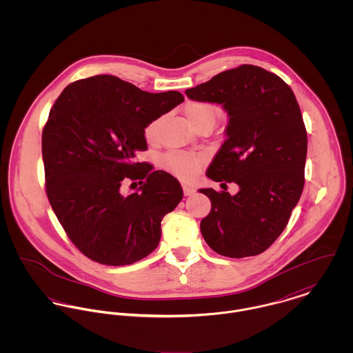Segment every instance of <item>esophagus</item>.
I'll return each mask as SVG.
<instances>
[{"mask_svg": "<svg viewBox=\"0 0 353 353\" xmlns=\"http://www.w3.org/2000/svg\"><path fill=\"white\" fill-rule=\"evenodd\" d=\"M182 189H183V193H185V196H192L193 193H194V188L193 186H190V185H182Z\"/></svg>", "mask_w": 353, "mask_h": 353, "instance_id": "obj_1", "label": "esophagus"}]
</instances>
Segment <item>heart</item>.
Here are the masks:
<instances>
[{
  "mask_svg": "<svg viewBox=\"0 0 353 353\" xmlns=\"http://www.w3.org/2000/svg\"><path fill=\"white\" fill-rule=\"evenodd\" d=\"M185 115L190 122V125L194 129H197L203 123L214 125L217 118V110L208 103L190 101L185 107ZM159 123H160V118H156L144 128V137L147 141L150 143L156 141ZM205 161H206V156L202 153L181 151L167 152L161 159V164L167 171H170L172 175L185 181L194 178L200 172Z\"/></svg>",
  "mask_w": 353,
  "mask_h": 353,
  "instance_id": "heart-1",
  "label": "heart"
}]
</instances>
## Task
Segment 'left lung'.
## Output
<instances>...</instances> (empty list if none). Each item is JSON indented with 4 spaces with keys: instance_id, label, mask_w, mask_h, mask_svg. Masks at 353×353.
<instances>
[{
    "instance_id": "obj_1",
    "label": "left lung",
    "mask_w": 353,
    "mask_h": 353,
    "mask_svg": "<svg viewBox=\"0 0 353 353\" xmlns=\"http://www.w3.org/2000/svg\"><path fill=\"white\" fill-rule=\"evenodd\" d=\"M186 95L228 112L227 140L206 175L239 186L235 196L200 190L212 202L202 236L220 255H258L284 231L302 196L307 132L299 103L283 79L254 65L221 72Z\"/></svg>"
}]
</instances>
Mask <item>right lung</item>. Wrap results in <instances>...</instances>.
Instances as JSON below:
<instances>
[{"mask_svg":"<svg viewBox=\"0 0 353 353\" xmlns=\"http://www.w3.org/2000/svg\"><path fill=\"white\" fill-rule=\"evenodd\" d=\"M185 101L178 91L145 92L115 76L69 84L42 133L46 194L72 243L108 266L134 263L159 245L161 220L183 197L168 172L133 159L147 151L144 128ZM125 180L139 181L122 196Z\"/></svg>","mask_w":353,"mask_h":353,"instance_id":"obj_1","label":"right lung"}]
</instances>
